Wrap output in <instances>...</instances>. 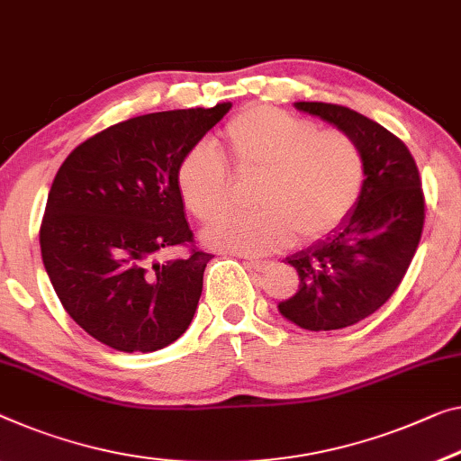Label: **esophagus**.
<instances>
[{"mask_svg":"<svg viewBox=\"0 0 461 461\" xmlns=\"http://www.w3.org/2000/svg\"><path fill=\"white\" fill-rule=\"evenodd\" d=\"M274 264L272 261H259V259H247V267H251L253 272H266L270 270Z\"/></svg>","mask_w":461,"mask_h":461,"instance_id":"obj_1","label":"esophagus"}]
</instances>
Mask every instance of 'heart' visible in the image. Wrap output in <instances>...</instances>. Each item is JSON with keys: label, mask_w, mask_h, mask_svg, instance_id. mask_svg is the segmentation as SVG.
Instances as JSON below:
<instances>
[{"label": "heart", "mask_w": 461, "mask_h": 461, "mask_svg": "<svg viewBox=\"0 0 461 461\" xmlns=\"http://www.w3.org/2000/svg\"><path fill=\"white\" fill-rule=\"evenodd\" d=\"M239 176H258L249 214H226L232 176L208 141H197L176 167V189L197 221L210 222L203 240L221 251L266 255L285 249L299 235H328L357 206L365 187V157L342 130H320L311 119L274 107L240 111L222 130Z\"/></svg>", "instance_id": "1"}]
</instances>
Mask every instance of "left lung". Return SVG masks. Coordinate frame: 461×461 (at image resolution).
Returning <instances> with one entry per match:
<instances>
[{
  "label": "left lung",
  "instance_id": "obj_1",
  "mask_svg": "<svg viewBox=\"0 0 461 461\" xmlns=\"http://www.w3.org/2000/svg\"><path fill=\"white\" fill-rule=\"evenodd\" d=\"M294 107L348 133L365 157L357 206L328 237L286 258L301 286L278 304L303 330H342L375 313L406 276L424 226L422 181L408 146L373 119L331 103Z\"/></svg>",
  "mask_w": 461,
  "mask_h": 461
}]
</instances>
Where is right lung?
I'll return each instance as SVG.
<instances>
[{
	"label": "right lung",
	"mask_w": 461,
	"mask_h": 461,
	"mask_svg": "<svg viewBox=\"0 0 461 461\" xmlns=\"http://www.w3.org/2000/svg\"><path fill=\"white\" fill-rule=\"evenodd\" d=\"M229 109L131 117L82 141L55 175L42 264L68 315L113 350H160L194 320L212 255L195 247L176 167ZM173 249L184 255L162 260Z\"/></svg>",
	"instance_id": "add662e5"
}]
</instances>
